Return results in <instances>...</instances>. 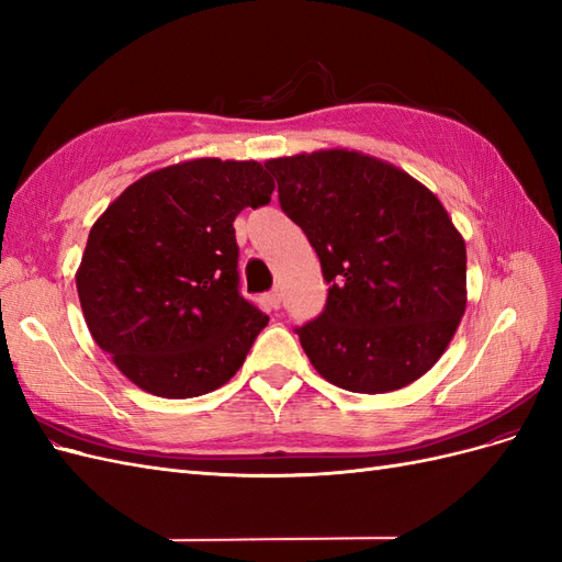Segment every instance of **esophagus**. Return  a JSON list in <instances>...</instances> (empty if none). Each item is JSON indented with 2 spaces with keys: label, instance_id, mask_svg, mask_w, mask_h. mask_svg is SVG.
I'll use <instances>...</instances> for the list:
<instances>
[{
  "label": "esophagus",
  "instance_id": "obj_1",
  "mask_svg": "<svg viewBox=\"0 0 562 562\" xmlns=\"http://www.w3.org/2000/svg\"><path fill=\"white\" fill-rule=\"evenodd\" d=\"M265 300H267V304L271 310H279L281 307V293H279V288H274V291H269L267 295H265Z\"/></svg>",
  "mask_w": 562,
  "mask_h": 562
}]
</instances>
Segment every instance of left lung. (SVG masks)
<instances>
[{"instance_id": "1", "label": "left lung", "mask_w": 562, "mask_h": 562, "mask_svg": "<svg viewBox=\"0 0 562 562\" xmlns=\"http://www.w3.org/2000/svg\"><path fill=\"white\" fill-rule=\"evenodd\" d=\"M265 166L330 283L323 312L295 328L318 375L356 394L419 380L467 310V246L443 203L361 151L323 149Z\"/></svg>"}]
</instances>
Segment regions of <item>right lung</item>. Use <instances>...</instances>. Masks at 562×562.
I'll return each mask as SVG.
<instances>
[{
	"instance_id": "right-lung-1",
	"label": "right lung",
	"mask_w": 562,
	"mask_h": 562,
	"mask_svg": "<svg viewBox=\"0 0 562 562\" xmlns=\"http://www.w3.org/2000/svg\"><path fill=\"white\" fill-rule=\"evenodd\" d=\"M258 161L194 159L147 173L91 227L77 293L95 345L149 394L227 384L269 316L239 293L234 220L271 201Z\"/></svg>"
}]
</instances>
